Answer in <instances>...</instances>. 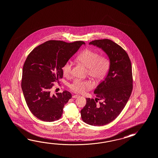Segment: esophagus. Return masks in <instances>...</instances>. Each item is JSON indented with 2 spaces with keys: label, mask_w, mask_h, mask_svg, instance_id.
Returning a JSON list of instances; mask_svg holds the SVG:
<instances>
[{
  "label": "esophagus",
  "mask_w": 158,
  "mask_h": 158,
  "mask_svg": "<svg viewBox=\"0 0 158 158\" xmlns=\"http://www.w3.org/2000/svg\"><path fill=\"white\" fill-rule=\"evenodd\" d=\"M79 96H79V95H73L72 97H73V98H77L79 97Z\"/></svg>",
  "instance_id": "esophagus-1"
}]
</instances>
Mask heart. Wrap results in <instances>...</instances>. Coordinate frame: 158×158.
<instances>
[{
  "mask_svg": "<svg viewBox=\"0 0 158 158\" xmlns=\"http://www.w3.org/2000/svg\"><path fill=\"white\" fill-rule=\"evenodd\" d=\"M77 60L88 69L89 77L94 81H100L105 77L110 67V61L107 57L100 56L95 51L85 50L79 55ZM63 75L69 77L72 72V63L66 62L62 67ZM69 87L76 93H82L86 88H89V84L85 81L76 80L70 85Z\"/></svg>",
  "mask_w": 158,
  "mask_h": 158,
  "instance_id": "b5f03b06",
  "label": "heart"
}]
</instances>
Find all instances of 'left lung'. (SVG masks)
<instances>
[{"instance_id": "left-lung-1", "label": "left lung", "mask_w": 158, "mask_h": 158, "mask_svg": "<svg viewBox=\"0 0 158 158\" xmlns=\"http://www.w3.org/2000/svg\"><path fill=\"white\" fill-rule=\"evenodd\" d=\"M89 44L104 51L109 59L110 67L106 77L94 90L95 100L86 98V104L81 110V117L88 124L102 126L115 119L131 96V61L127 52L111 40H95ZM99 100L101 102L98 104L97 100Z\"/></svg>"}]
</instances>
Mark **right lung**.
Masks as SVG:
<instances>
[{
    "mask_svg": "<svg viewBox=\"0 0 158 158\" xmlns=\"http://www.w3.org/2000/svg\"><path fill=\"white\" fill-rule=\"evenodd\" d=\"M85 43L49 40L35 48L23 65L22 89L27 106L34 115L44 122L62 116L64 106L72 98L64 91L52 95V82L63 77L62 67Z\"/></svg>",
    "mask_w": 158,
    "mask_h": 158,
    "instance_id": "obj_1",
    "label": "right lung"
}]
</instances>
